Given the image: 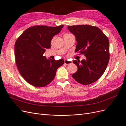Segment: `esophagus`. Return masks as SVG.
I'll list each match as a JSON object with an SVG mask.
<instances>
[{
	"label": "esophagus",
	"instance_id": "esophagus-1",
	"mask_svg": "<svg viewBox=\"0 0 126 126\" xmlns=\"http://www.w3.org/2000/svg\"><path fill=\"white\" fill-rule=\"evenodd\" d=\"M72 63V62L70 61V60H68V59H65L64 60V63L65 64H70V63Z\"/></svg>",
	"mask_w": 126,
	"mask_h": 126
}]
</instances>
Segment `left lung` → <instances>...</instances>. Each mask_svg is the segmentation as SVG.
<instances>
[{
    "label": "left lung",
    "instance_id": "obj_1",
    "mask_svg": "<svg viewBox=\"0 0 126 126\" xmlns=\"http://www.w3.org/2000/svg\"><path fill=\"white\" fill-rule=\"evenodd\" d=\"M76 38L75 52L84 54L86 59L74 61L78 68L72 74L75 80L82 85H89L98 80L105 72L109 61V42L98 28L89 25L68 27Z\"/></svg>",
    "mask_w": 126,
    "mask_h": 126
}]
</instances>
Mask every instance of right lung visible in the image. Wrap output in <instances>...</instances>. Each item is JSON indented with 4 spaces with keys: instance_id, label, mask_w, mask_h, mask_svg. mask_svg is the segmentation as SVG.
Returning <instances> with one entry per match:
<instances>
[{
    "instance_id": "1",
    "label": "right lung",
    "mask_w": 126,
    "mask_h": 126,
    "mask_svg": "<svg viewBox=\"0 0 126 126\" xmlns=\"http://www.w3.org/2000/svg\"><path fill=\"white\" fill-rule=\"evenodd\" d=\"M63 27L33 26L26 30L16 40L14 50L17 67L31 85L43 87L48 85L54 79L57 69L64 63L63 59L56 61L43 55L46 49L51 47L54 36Z\"/></svg>"
}]
</instances>
